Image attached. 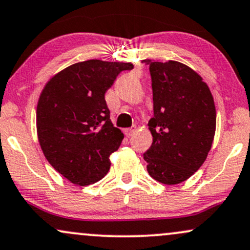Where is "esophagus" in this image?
Instances as JSON below:
<instances>
[{"mask_svg": "<svg viewBox=\"0 0 250 250\" xmlns=\"http://www.w3.org/2000/svg\"><path fill=\"white\" fill-rule=\"evenodd\" d=\"M134 133H135V128H127V129H125V135L127 137L131 136V135H133Z\"/></svg>", "mask_w": 250, "mask_h": 250, "instance_id": "34e87169", "label": "esophagus"}]
</instances>
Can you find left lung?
I'll return each instance as SVG.
<instances>
[{"label": "left lung", "instance_id": "left-lung-1", "mask_svg": "<svg viewBox=\"0 0 250 250\" xmlns=\"http://www.w3.org/2000/svg\"><path fill=\"white\" fill-rule=\"evenodd\" d=\"M151 76L154 117L146 170L167 185L184 182L203 165L215 134L216 113L208 86L182 62L143 60Z\"/></svg>", "mask_w": 250, "mask_h": 250}]
</instances>
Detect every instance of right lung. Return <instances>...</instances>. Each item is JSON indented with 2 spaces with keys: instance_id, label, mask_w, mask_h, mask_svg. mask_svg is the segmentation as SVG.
<instances>
[{
  "instance_id": "right-lung-1",
  "label": "right lung",
  "mask_w": 250,
  "mask_h": 250,
  "mask_svg": "<svg viewBox=\"0 0 250 250\" xmlns=\"http://www.w3.org/2000/svg\"><path fill=\"white\" fill-rule=\"evenodd\" d=\"M130 62L98 59L60 71L42 91L37 104V134L49 163L73 184H94L106 176L109 156L123 134L110 121L104 94Z\"/></svg>"
}]
</instances>
